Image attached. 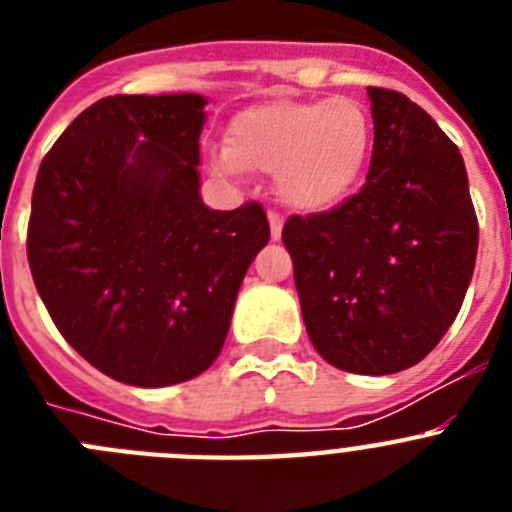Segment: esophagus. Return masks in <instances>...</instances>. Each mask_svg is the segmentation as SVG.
Listing matches in <instances>:
<instances>
[{
	"label": "esophagus",
	"instance_id": "obj_1",
	"mask_svg": "<svg viewBox=\"0 0 512 512\" xmlns=\"http://www.w3.org/2000/svg\"><path fill=\"white\" fill-rule=\"evenodd\" d=\"M269 228H271V241H279V238H282L284 220L277 215V212H269Z\"/></svg>",
	"mask_w": 512,
	"mask_h": 512
}]
</instances>
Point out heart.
Here are the masks:
<instances>
[{"label":"heart","instance_id":"b5f03b06","mask_svg":"<svg viewBox=\"0 0 512 512\" xmlns=\"http://www.w3.org/2000/svg\"><path fill=\"white\" fill-rule=\"evenodd\" d=\"M372 140V117L356 99H269L230 120L225 148L210 153V164L225 176L274 174L284 205L323 215L356 189Z\"/></svg>","mask_w":512,"mask_h":512}]
</instances>
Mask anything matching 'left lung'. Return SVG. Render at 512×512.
Segmentation results:
<instances>
[{
    "mask_svg": "<svg viewBox=\"0 0 512 512\" xmlns=\"http://www.w3.org/2000/svg\"><path fill=\"white\" fill-rule=\"evenodd\" d=\"M374 151L359 194L289 217L307 336L328 364L382 377L410 369L451 328L479 228L459 148L405 94L369 87Z\"/></svg>",
    "mask_w": 512,
    "mask_h": 512,
    "instance_id": "1",
    "label": "left lung"
}]
</instances>
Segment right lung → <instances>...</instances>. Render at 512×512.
I'll list each match as a JSON object with an SVG mask.
<instances>
[{
    "label": "right lung",
    "instance_id": "right-lung-1",
    "mask_svg": "<svg viewBox=\"0 0 512 512\" xmlns=\"http://www.w3.org/2000/svg\"><path fill=\"white\" fill-rule=\"evenodd\" d=\"M202 94H117L81 112L40 164L27 261L61 336L133 387L210 369L243 277L269 243L256 202L200 194Z\"/></svg>",
    "mask_w": 512,
    "mask_h": 512
}]
</instances>
